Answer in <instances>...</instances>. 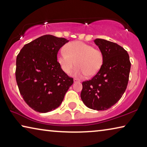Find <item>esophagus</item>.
Returning a JSON list of instances; mask_svg holds the SVG:
<instances>
[{
  "instance_id": "1",
  "label": "esophagus",
  "mask_w": 147,
  "mask_h": 147,
  "mask_svg": "<svg viewBox=\"0 0 147 147\" xmlns=\"http://www.w3.org/2000/svg\"><path fill=\"white\" fill-rule=\"evenodd\" d=\"M73 80H74V82H80V80H78L76 78H74Z\"/></svg>"
}]
</instances>
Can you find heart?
<instances>
[{"instance_id": "obj_1", "label": "heart", "mask_w": 147, "mask_h": 147, "mask_svg": "<svg viewBox=\"0 0 147 147\" xmlns=\"http://www.w3.org/2000/svg\"><path fill=\"white\" fill-rule=\"evenodd\" d=\"M58 55V61L65 73L69 74L75 67L73 74L78 78L91 77L100 71L104 62L102 52L93 46L81 41H73L65 46Z\"/></svg>"}]
</instances>
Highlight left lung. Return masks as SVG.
Listing matches in <instances>:
<instances>
[{
  "mask_svg": "<svg viewBox=\"0 0 147 147\" xmlns=\"http://www.w3.org/2000/svg\"><path fill=\"white\" fill-rule=\"evenodd\" d=\"M102 52L104 62L100 71L82 82L80 96L84 104L94 110H106L120 100L127 88L131 63L126 50L115 43L96 39Z\"/></svg>",
  "mask_w": 147,
  "mask_h": 147,
  "instance_id": "8db88e82",
  "label": "left lung"
}]
</instances>
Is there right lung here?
<instances>
[{
	"label": "right lung",
	"mask_w": 147,
	"mask_h": 147,
	"mask_svg": "<svg viewBox=\"0 0 147 147\" xmlns=\"http://www.w3.org/2000/svg\"><path fill=\"white\" fill-rule=\"evenodd\" d=\"M69 41L45 35L24 45L16 59V78L24 100L34 111L47 113L59 106L73 78L57 61L59 49Z\"/></svg>",
	"instance_id": "add662e5"
}]
</instances>
